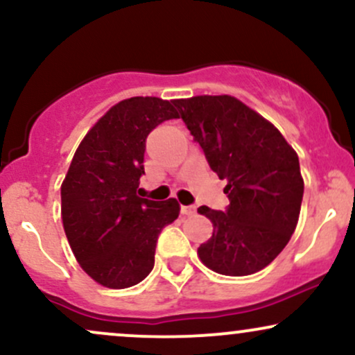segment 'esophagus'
<instances>
[{
    "label": "esophagus",
    "instance_id": "1",
    "mask_svg": "<svg viewBox=\"0 0 355 355\" xmlns=\"http://www.w3.org/2000/svg\"><path fill=\"white\" fill-rule=\"evenodd\" d=\"M182 215H187V217H190V215H193L195 211H197V209H195L193 205H182Z\"/></svg>",
    "mask_w": 355,
    "mask_h": 355
}]
</instances>
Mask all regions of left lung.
Segmentation results:
<instances>
[{
  "label": "left lung",
  "mask_w": 355,
  "mask_h": 355,
  "mask_svg": "<svg viewBox=\"0 0 355 355\" xmlns=\"http://www.w3.org/2000/svg\"><path fill=\"white\" fill-rule=\"evenodd\" d=\"M229 197L227 211L200 207L214 234L198 259L222 275L266 268L287 245L299 222L304 178L297 152L262 115L230 95L173 101Z\"/></svg>",
  "instance_id": "left-lung-1"
}]
</instances>
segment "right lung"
Wrapping results in <instances>:
<instances>
[{
  "label": "right lung",
  "mask_w": 355,
  "mask_h": 355,
  "mask_svg": "<svg viewBox=\"0 0 355 355\" xmlns=\"http://www.w3.org/2000/svg\"><path fill=\"white\" fill-rule=\"evenodd\" d=\"M172 118H178L173 101H118L88 130L61 183V220L73 255L107 288L132 287L152 272L158 234L180 214L175 198L137 195L146 137Z\"/></svg>",
  "instance_id": "1"
}]
</instances>
